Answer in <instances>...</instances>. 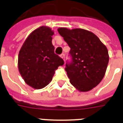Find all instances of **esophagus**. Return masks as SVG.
I'll return each mask as SVG.
<instances>
[{
	"label": "esophagus",
	"mask_w": 123,
	"mask_h": 123,
	"mask_svg": "<svg viewBox=\"0 0 123 123\" xmlns=\"http://www.w3.org/2000/svg\"><path fill=\"white\" fill-rule=\"evenodd\" d=\"M60 57H61L62 59L64 61V58H65V57H64V54H61V55H60Z\"/></svg>",
	"instance_id": "obj_1"
}]
</instances>
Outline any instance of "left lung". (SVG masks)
<instances>
[{"label":"left lung","mask_w":123,"mask_h":123,"mask_svg":"<svg viewBox=\"0 0 123 123\" xmlns=\"http://www.w3.org/2000/svg\"><path fill=\"white\" fill-rule=\"evenodd\" d=\"M70 48L72 62L66 64L70 84L80 92H88L104 77L109 61L106 46L92 32L81 28L57 29Z\"/></svg>","instance_id":"1"}]
</instances>
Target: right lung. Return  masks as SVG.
Here are the masks:
<instances>
[{"mask_svg":"<svg viewBox=\"0 0 123 123\" xmlns=\"http://www.w3.org/2000/svg\"><path fill=\"white\" fill-rule=\"evenodd\" d=\"M53 31L45 26L31 32L19 51L18 67L26 84L41 89L53 79L55 70L64 64V61L54 53L52 44Z\"/></svg>","mask_w":123,"mask_h":123,"instance_id":"1","label":"right lung"}]
</instances>
